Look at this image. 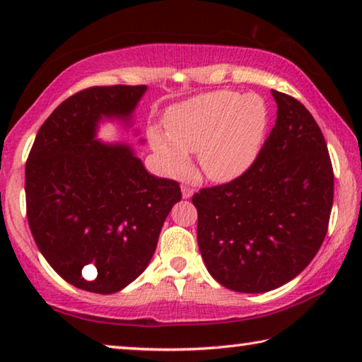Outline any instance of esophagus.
Returning <instances> with one entry per match:
<instances>
[{
  "label": "esophagus",
  "mask_w": 362,
  "mask_h": 362,
  "mask_svg": "<svg viewBox=\"0 0 362 362\" xmlns=\"http://www.w3.org/2000/svg\"><path fill=\"white\" fill-rule=\"evenodd\" d=\"M182 196L185 199L192 198V196H193V188H189L188 185H182Z\"/></svg>",
  "instance_id": "1"
}]
</instances>
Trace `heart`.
Here are the masks:
<instances>
[{"label": "heart", "mask_w": 362, "mask_h": 362, "mask_svg": "<svg viewBox=\"0 0 362 362\" xmlns=\"http://www.w3.org/2000/svg\"><path fill=\"white\" fill-rule=\"evenodd\" d=\"M268 121L263 97L222 89L175 105L168 116L170 132L151 127L150 142L170 175L189 173V153L198 151L203 173L226 182L255 161Z\"/></svg>", "instance_id": "b5f03b06"}]
</instances>
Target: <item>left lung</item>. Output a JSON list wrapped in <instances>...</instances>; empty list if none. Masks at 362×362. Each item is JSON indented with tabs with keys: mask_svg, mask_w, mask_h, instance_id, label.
Here are the masks:
<instances>
[{
	"mask_svg": "<svg viewBox=\"0 0 362 362\" xmlns=\"http://www.w3.org/2000/svg\"><path fill=\"white\" fill-rule=\"evenodd\" d=\"M276 122L247 170L193 194L198 246L212 278L236 292H268L289 283L326 238L334 169L311 113L272 90Z\"/></svg>",
	"mask_w": 362,
	"mask_h": 362,
	"instance_id": "left-lung-1",
	"label": "left lung"
}]
</instances>
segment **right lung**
Returning <instances> with one entry per match:
<instances>
[{"label":"right lung","mask_w":362,"mask_h":362,"mask_svg":"<svg viewBox=\"0 0 362 362\" xmlns=\"http://www.w3.org/2000/svg\"><path fill=\"white\" fill-rule=\"evenodd\" d=\"M146 86H93L42 122L25 166L27 218L49 265L95 293L142 274L180 201L179 182L146 173L127 145L94 140L102 116L127 119Z\"/></svg>","instance_id":"right-lung-1"}]
</instances>
